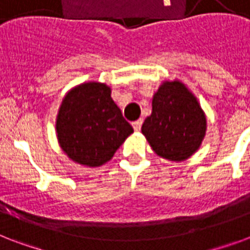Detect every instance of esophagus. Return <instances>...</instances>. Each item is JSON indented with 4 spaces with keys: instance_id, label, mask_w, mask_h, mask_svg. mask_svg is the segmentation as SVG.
<instances>
[{
    "instance_id": "obj_1",
    "label": "esophagus",
    "mask_w": 250,
    "mask_h": 250,
    "mask_svg": "<svg viewBox=\"0 0 250 250\" xmlns=\"http://www.w3.org/2000/svg\"><path fill=\"white\" fill-rule=\"evenodd\" d=\"M141 125H143V121H136L132 123V127L135 131H140L141 129Z\"/></svg>"
}]
</instances>
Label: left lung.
<instances>
[{
    "instance_id": "1",
    "label": "left lung",
    "mask_w": 250,
    "mask_h": 250,
    "mask_svg": "<svg viewBox=\"0 0 250 250\" xmlns=\"http://www.w3.org/2000/svg\"><path fill=\"white\" fill-rule=\"evenodd\" d=\"M152 115L141 132L162 158L180 162L189 158L202 143L206 118L188 88L178 80L165 82L152 102Z\"/></svg>"
}]
</instances>
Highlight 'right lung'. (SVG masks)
<instances>
[{"label":"right lung","mask_w":250,"mask_h":250,"mask_svg":"<svg viewBox=\"0 0 250 250\" xmlns=\"http://www.w3.org/2000/svg\"><path fill=\"white\" fill-rule=\"evenodd\" d=\"M57 136L61 148L72 161L97 167L133 132L122 115L106 84L84 83L64 96L57 117Z\"/></svg>","instance_id":"add662e5"}]
</instances>
